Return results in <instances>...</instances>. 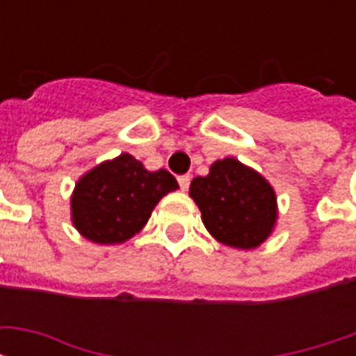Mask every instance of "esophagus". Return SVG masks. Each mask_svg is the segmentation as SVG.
Listing matches in <instances>:
<instances>
[{
  "instance_id": "esophagus-1",
  "label": "esophagus",
  "mask_w": 356,
  "mask_h": 356,
  "mask_svg": "<svg viewBox=\"0 0 356 356\" xmlns=\"http://www.w3.org/2000/svg\"><path fill=\"white\" fill-rule=\"evenodd\" d=\"M177 181H179V186H181V191H188V185H191V175H181Z\"/></svg>"
}]
</instances>
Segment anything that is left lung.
Segmentation results:
<instances>
[{
  "label": "left lung",
  "instance_id": "left-lung-1",
  "mask_svg": "<svg viewBox=\"0 0 356 356\" xmlns=\"http://www.w3.org/2000/svg\"><path fill=\"white\" fill-rule=\"evenodd\" d=\"M188 194L209 234L225 246L254 250L275 231V188L259 171L232 156L211 163L206 177H194Z\"/></svg>",
  "mask_w": 356,
  "mask_h": 356
}]
</instances>
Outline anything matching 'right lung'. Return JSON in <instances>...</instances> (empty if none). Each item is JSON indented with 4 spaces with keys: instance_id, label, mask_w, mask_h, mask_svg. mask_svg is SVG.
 <instances>
[{
    "instance_id": "1",
    "label": "right lung",
    "mask_w": 356,
    "mask_h": 356,
    "mask_svg": "<svg viewBox=\"0 0 356 356\" xmlns=\"http://www.w3.org/2000/svg\"><path fill=\"white\" fill-rule=\"evenodd\" d=\"M177 188L170 171H148L124 152L78 179L70 196L72 225L95 244H124L147 225L156 204Z\"/></svg>"
}]
</instances>
